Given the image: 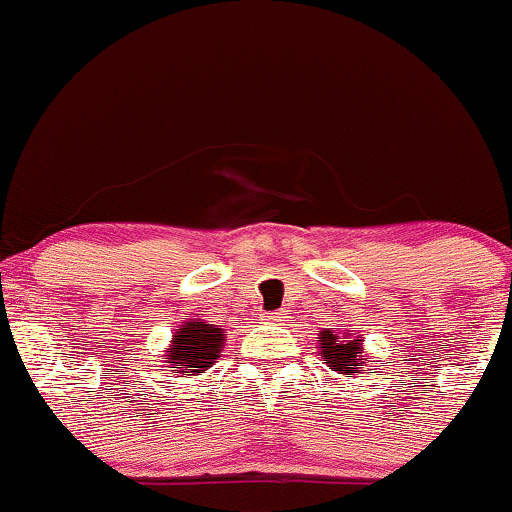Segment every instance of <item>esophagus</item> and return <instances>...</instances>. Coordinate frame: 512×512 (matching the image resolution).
I'll return each instance as SVG.
<instances>
[{"label":"esophagus","mask_w":512,"mask_h":512,"mask_svg":"<svg viewBox=\"0 0 512 512\" xmlns=\"http://www.w3.org/2000/svg\"><path fill=\"white\" fill-rule=\"evenodd\" d=\"M265 319H268V321H279V319H282V314L270 312V314H265Z\"/></svg>","instance_id":"esophagus-1"}]
</instances>
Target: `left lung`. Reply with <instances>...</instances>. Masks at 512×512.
Masks as SVG:
<instances>
[{"mask_svg": "<svg viewBox=\"0 0 512 512\" xmlns=\"http://www.w3.org/2000/svg\"><path fill=\"white\" fill-rule=\"evenodd\" d=\"M319 345V356L324 363L335 373L352 377L359 366H366V359H363V338L359 333L352 331H331V328H324L317 338Z\"/></svg>", "mask_w": 512, "mask_h": 512, "instance_id": "1", "label": "left lung"}]
</instances>
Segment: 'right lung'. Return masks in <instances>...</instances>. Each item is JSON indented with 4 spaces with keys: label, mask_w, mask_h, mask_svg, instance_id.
Masks as SVG:
<instances>
[{
    "label": "right lung",
    "mask_w": 512,
    "mask_h": 512,
    "mask_svg": "<svg viewBox=\"0 0 512 512\" xmlns=\"http://www.w3.org/2000/svg\"><path fill=\"white\" fill-rule=\"evenodd\" d=\"M226 345V328L209 324L205 319H188L174 331L165 352L167 368H177L179 375H200L219 361Z\"/></svg>",
    "instance_id": "obj_1"
}]
</instances>
